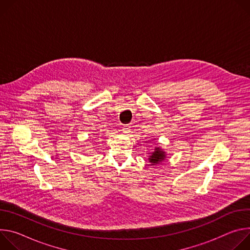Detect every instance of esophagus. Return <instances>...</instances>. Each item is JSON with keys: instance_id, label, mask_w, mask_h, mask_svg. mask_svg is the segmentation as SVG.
Returning <instances> with one entry per match:
<instances>
[{"instance_id": "1", "label": "esophagus", "mask_w": 250, "mask_h": 250, "mask_svg": "<svg viewBox=\"0 0 250 250\" xmlns=\"http://www.w3.org/2000/svg\"><path fill=\"white\" fill-rule=\"evenodd\" d=\"M130 126L129 125H124L123 127H122V131H123V133H129L130 132Z\"/></svg>"}]
</instances>
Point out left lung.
I'll list each match as a JSON object with an SVG mask.
<instances>
[{
    "label": "left lung",
    "instance_id": "1",
    "mask_svg": "<svg viewBox=\"0 0 250 250\" xmlns=\"http://www.w3.org/2000/svg\"><path fill=\"white\" fill-rule=\"evenodd\" d=\"M155 140V139H154ZM149 154V162L152 166H155L157 164H160L161 162H163L166 157H167V154H166V152L161 148V147H154L153 151L148 153Z\"/></svg>",
    "mask_w": 250,
    "mask_h": 250
}]
</instances>
